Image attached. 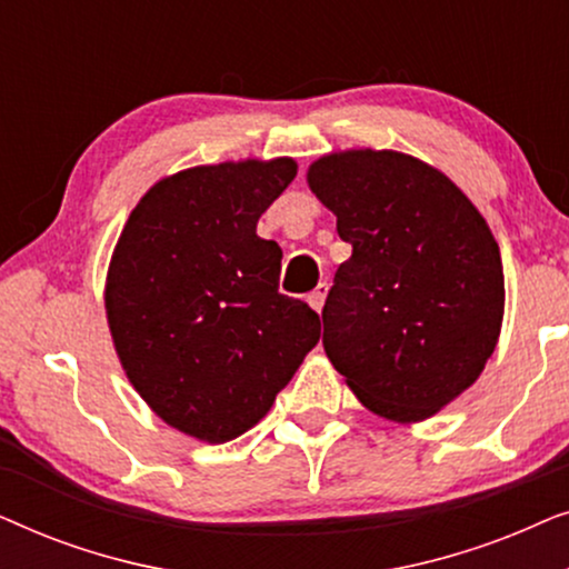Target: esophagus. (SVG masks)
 I'll return each instance as SVG.
<instances>
[{
  "label": "esophagus",
  "instance_id": "34e87169",
  "mask_svg": "<svg viewBox=\"0 0 569 569\" xmlns=\"http://www.w3.org/2000/svg\"><path fill=\"white\" fill-rule=\"evenodd\" d=\"M326 295H329V284H326V282H321V284H318V287H316V290L308 295V302H310V306H313V310H318V313H321V310H323Z\"/></svg>",
  "mask_w": 569,
  "mask_h": 569
}]
</instances>
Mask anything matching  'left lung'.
<instances>
[{"label":"left lung","instance_id":"obj_1","mask_svg":"<svg viewBox=\"0 0 569 569\" xmlns=\"http://www.w3.org/2000/svg\"><path fill=\"white\" fill-rule=\"evenodd\" d=\"M352 256L323 306V349L357 399L422 422L481 376L500 337V246L438 168L393 150H347L308 168Z\"/></svg>","mask_w":569,"mask_h":569}]
</instances>
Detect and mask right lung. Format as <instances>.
<instances>
[{"label":"right lung","mask_w":569,"mask_h":569,"mask_svg":"<svg viewBox=\"0 0 569 569\" xmlns=\"http://www.w3.org/2000/svg\"><path fill=\"white\" fill-rule=\"evenodd\" d=\"M298 176L292 158L199 166L131 209L106 279L121 368L162 422L228 442L267 417L321 339L279 292L282 248L256 222Z\"/></svg>","instance_id":"add662e5"}]
</instances>
